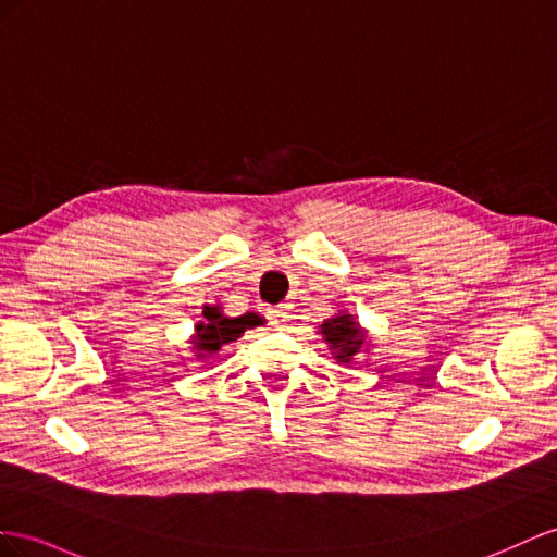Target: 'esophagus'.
Wrapping results in <instances>:
<instances>
[{"label":"esophagus","instance_id":"esophagus-1","mask_svg":"<svg viewBox=\"0 0 557 557\" xmlns=\"http://www.w3.org/2000/svg\"><path fill=\"white\" fill-rule=\"evenodd\" d=\"M270 320H273L275 326H284L289 322V312L284 306H277V308H270Z\"/></svg>","mask_w":557,"mask_h":557}]
</instances>
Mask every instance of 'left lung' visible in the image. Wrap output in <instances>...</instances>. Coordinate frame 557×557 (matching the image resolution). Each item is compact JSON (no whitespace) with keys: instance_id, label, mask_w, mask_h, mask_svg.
I'll return each instance as SVG.
<instances>
[{"instance_id":"8db88e82","label":"left lung","mask_w":557,"mask_h":557,"mask_svg":"<svg viewBox=\"0 0 557 557\" xmlns=\"http://www.w3.org/2000/svg\"><path fill=\"white\" fill-rule=\"evenodd\" d=\"M318 334L330 346L334 360L338 364H350L355 355L369 352L367 348V330L350 312H336L330 320L320 324Z\"/></svg>"}]
</instances>
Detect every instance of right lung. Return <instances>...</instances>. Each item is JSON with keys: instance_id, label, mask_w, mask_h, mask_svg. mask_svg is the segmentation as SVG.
Returning <instances> with one entry per match:
<instances>
[{"instance_id": "add662e5", "label": "right lung", "mask_w": 557, "mask_h": 557, "mask_svg": "<svg viewBox=\"0 0 557 557\" xmlns=\"http://www.w3.org/2000/svg\"><path fill=\"white\" fill-rule=\"evenodd\" d=\"M202 322L195 324V334L188 341L197 360L211 358L213 352H219L223 346L233 344V341H237L247 330H251V326L261 324V315H256V312H245V315L239 318H227L223 315L219 304H207L202 308Z\"/></svg>"}]
</instances>
